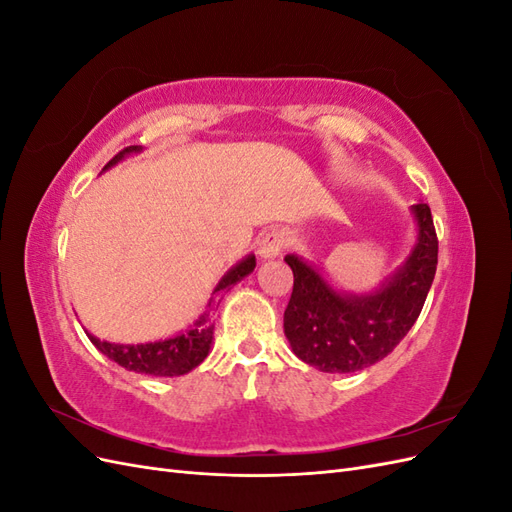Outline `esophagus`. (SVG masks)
Here are the masks:
<instances>
[{
    "instance_id": "1",
    "label": "esophagus",
    "mask_w": 512,
    "mask_h": 512,
    "mask_svg": "<svg viewBox=\"0 0 512 512\" xmlns=\"http://www.w3.org/2000/svg\"><path fill=\"white\" fill-rule=\"evenodd\" d=\"M286 243H288L286 232L273 228V230L265 232V235H262V237L258 239V256H260L262 260L277 258V256H280V254L284 252Z\"/></svg>"
}]
</instances>
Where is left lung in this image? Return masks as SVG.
<instances>
[{
	"mask_svg": "<svg viewBox=\"0 0 512 512\" xmlns=\"http://www.w3.org/2000/svg\"><path fill=\"white\" fill-rule=\"evenodd\" d=\"M412 213L418 232L410 256L371 292H339L312 262L284 258L294 275L284 333L303 363L327 374H352L382 361L412 329L438 267L431 209L418 203Z\"/></svg>",
	"mask_w": 512,
	"mask_h": 512,
	"instance_id": "1",
	"label": "left lung"
}]
</instances>
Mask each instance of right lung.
Wrapping results in <instances>:
<instances>
[{"instance_id": "obj_1", "label": "right lung", "mask_w": 512, "mask_h": 512, "mask_svg": "<svg viewBox=\"0 0 512 512\" xmlns=\"http://www.w3.org/2000/svg\"><path fill=\"white\" fill-rule=\"evenodd\" d=\"M141 151H143L141 145L126 147L104 166V170L115 166L123 158L132 156V153H141ZM254 267H256V256L247 254L243 260L237 262L235 267L226 271V275L218 282V286H215V290L211 294V299L207 303V307H209L207 312L194 322L192 329H188L185 333H179L175 337L160 339V342H149V344H111V342H102V339L94 337L87 331L85 333L89 337V342L94 344L104 356H108V359L115 361L117 365L126 367L128 371H136V374H149V376H166V378L183 376L203 363L211 350L213 322L209 318V312L215 305H220L222 294L235 286L237 282H241L245 275H250L254 271Z\"/></svg>"}]
</instances>
